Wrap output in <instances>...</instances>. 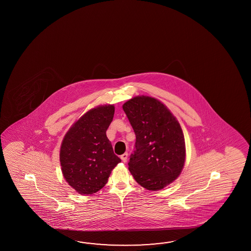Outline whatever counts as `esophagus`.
Returning <instances> with one entry per match:
<instances>
[{"label": "esophagus", "instance_id": "obj_1", "mask_svg": "<svg viewBox=\"0 0 251 251\" xmlns=\"http://www.w3.org/2000/svg\"><path fill=\"white\" fill-rule=\"evenodd\" d=\"M120 158H121V160H123L124 162H126V160H127L128 154L127 152H125L124 154L121 155L120 156Z\"/></svg>", "mask_w": 251, "mask_h": 251}]
</instances>
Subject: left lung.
<instances>
[{"label": "left lung", "instance_id": "1", "mask_svg": "<svg viewBox=\"0 0 251 251\" xmlns=\"http://www.w3.org/2000/svg\"><path fill=\"white\" fill-rule=\"evenodd\" d=\"M123 109L136 136L128 169L142 187L162 189L179 176L185 163L180 125L164 104L151 97L133 98Z\"/></svg>", "mask_w": 251, "mask_h": 251}]
</instances>
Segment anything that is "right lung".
I'll use <instances>...</instances> for the list:
<instances>
[{"mask_svg": "<svg viewBox=\"0 0 251 251\" xmlns=\"http://www.w3.org/2000/svg\"><path fill=\"white\" fill-rule=\"evenodd\" d=\"M115 107L101 106L84 114L65 134L60 162L71 187L81 195H92L107 184L113 169L121 160L107 139Z\"/></svg>", "mask_w": 251, "mask_h": 251, "instance_id": "1", "label": "right lung"}]
</instances>
